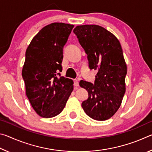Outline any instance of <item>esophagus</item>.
<instances>
[{
    "label": "esophagus",
    "mask_w": 152,
    "mask_h": 152,
    "mask_svg": "<svg viewBox=\"0 0 152 152\" xmlns=\"http://www.w3.org/2000/svg\"><path fill=\"white\" fill-rule=\"evenodd\" d=\"M74 84L75 86H79V82L78 80H74Z\"/></svg>",
    "instance_id": "esophagus-1"
}]
</instances>
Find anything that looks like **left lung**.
I'll return each instance as SVG.
<instances>
[{"mask_svg": "<svg viewBox=\"0 0 152 152\" xmlns=\"http://www.w3.org/2000/svg\"><path fill=\"white\" fill-rule=\"evenodd\" d=\"M74 33L88 55L90 68L97 70L94 84L80 82L88 92L82 109L92 119L107 120L119 109L125 92L127 68L121 45L112 33L99 25H78Z\"/></svg>", "mask_w": 152, "mask_h": 152, "instance_id": "left-lung-1", "label": "left lung"}]
</instances>
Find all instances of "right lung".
<instances>
[{
    "mask_svg": "<svg viewBox=\"0 0 152 152\" xmlns=\"http://www.w3.org/2000/svg\"><path fill=\"white\" fill-rule=\"evenodd\" d=\"M74 25L53 23L33 38L22 70L26 95L40 117L60 114L74 89L72 80L60 76L63 48Z\"/></svg>",
    "mask_w": 152,
    "mask_h": 152,
    "instance_id": "add662e5",
    "label": "right lung"
}]
</instances>
